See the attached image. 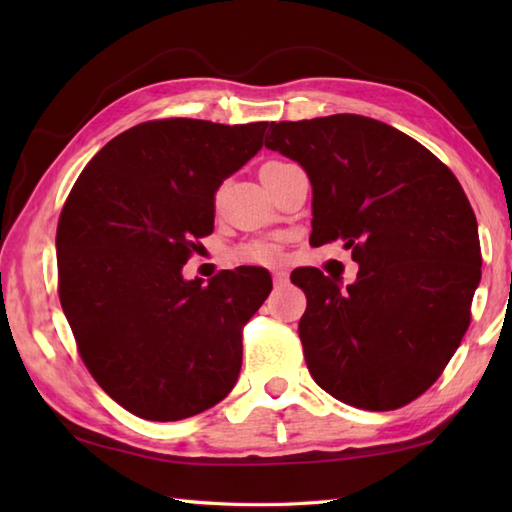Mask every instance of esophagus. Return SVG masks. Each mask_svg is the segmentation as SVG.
Wrapping results in <instances>:
<instances>
[{
	"label": "esophagus",
	"mask_w": 512,
	"mask_h": 512,
	"mask_svg": "<svg viewBox=\"0 0 512 512\" xmlns=\"http://www.w3.org/2000/svg\"><path fill=\"white\" fill-rule=\"evenodd\" d=\"M273 279H275V286L281 288V286L288 284V273H286V270H275Z\"/></svg>",
	"instance_id": "34e87169"
}]
</instances>
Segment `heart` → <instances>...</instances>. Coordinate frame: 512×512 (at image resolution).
Here are the masks:
<instances>
[{
    "instance_id": "heart-1",
    "label": "heart",
    "mask_w": 512,
    "mask_h": 512,
    "mask_svg": "<svg viewBox=\"0 0 512 512\" xmlns=\"http://www.w3.org/2000/svg\"><path fill=\"white\" fill-rule=\"evenodd\" d=\"M277 255H279V248L275 244H257L244 250V257L250 259V262H273V259H277Z\"/></svg>"
}]
</instances>
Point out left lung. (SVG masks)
<instances>
[{
	"mask_svg": "<svg viewBox=\"0 0 512 512\" xmlns=\"http://www.w3.org/2000/svg\"><path fill=\"white\" fill-rule=\"evenodd\" d=\"M266 147L308 173L310 244L343 239L358 264L350 286L319 268L295 277L308 299L299 336L314 383L358 409L407 405L458 350L482 279L458 178L418 140L358 114L270 123Z\"/></svg>",
	"mask_w": 512,
	"mask_h": 512,
	"instance_id": "left-lung-1",
	"label": "left lung"
}]
</instances>
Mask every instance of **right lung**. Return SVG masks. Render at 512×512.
Here are the masks:
<instances>
[{
	"instance_id": "add662e5",
	"label": "right lung",
	"mask_w": 512,
	"mask_h": 512,
	"mask_svg": "<svg viewBox=\"0 0 512 512\" xmlns=\"http://www.w3.org/2000/svg\"><path fill=\"white\" fill-rule=\"evenodd\" d=\"M268 123H140L112 138L59 217V299L105 394L156 422L202 413L242 369V328L273 290L264 268L184 279L213 233L215 193L262 149Z\"/></svg>"
}]
</instances>
